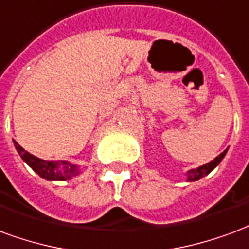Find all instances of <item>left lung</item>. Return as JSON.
I'll list each match as a JSON object with an SVG mask.
<instances>
[{"label":"left lung","mask_w":249,"mask_h":249,"mask_svg":"<svg viewBox=\"0 0 249 249\" xmlns=\"http://www.w3.org/2000/svg\"><path fill=\"white\" fill-rule=\"evenodd\" d=\"M226 151H223L219 155V157H216L212 162L207 163V164H204V166L199 167V168H195V170H191V171H188V174H187V177H188V180L190 182H194V180H199V179H201L203 177H206L207 174H210V172L215 168V167L219 164V163L221 162V159L224 158V155H226Z\"/></svg>","instance_id":"left-lung-1"}]
</instances>
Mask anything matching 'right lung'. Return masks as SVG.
I'll return each instance as SVG.
<instances>
[{
    "mask_svg": "<svg viewBox=\"0 0 249 249\" xmlns=\"http://www.w3.org/2000/svg\"><path fill=\"white\" fill-rule=\"evenodd\" d=\"M14 146L17 148L18 154L23 159V162L28 163L29 166L32 167L33 170L43 179L66 180V179H70L71 175L78 172L77 167L66 162H48V160H42L39 158L34 157L32 154H29L28 151H25L16 141H14Z\"/></svg>",
    "mask_w": 249,
    "mask_h": 249,
    "instance_id": "right-lung-1",
    "label": "right lung"
}]
</instances>
